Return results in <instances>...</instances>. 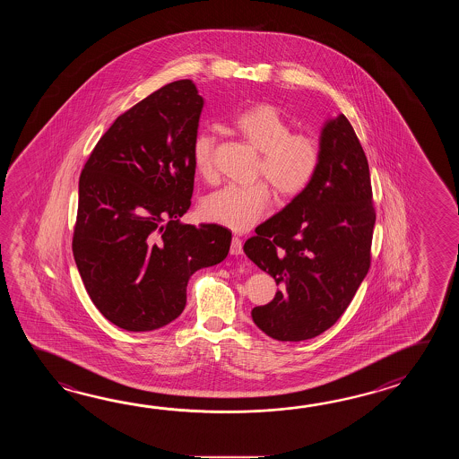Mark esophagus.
Masks as SVG:
<instances>
[{
    "mask_svg": "<svg viewBox=\"0 0 459 459\" xmlns=\"http://www.w3.org/2000/svg\"><path fill=\"white\" fill-rule=\"evenodd\" d=\"M230 253L233 254V255H239V254H243V241H241L238 236H233V239H231Z\"/></svg>",
    "mask_w": 459,
    "mask_h": 459,
    "instance_id": "34e87169",
    "label": "esophagus"
}]
</instances>
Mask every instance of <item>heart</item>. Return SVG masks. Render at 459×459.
Listing matches in <instances>:
<instances>
[{
    "label": "heart",
    "instance_id": "obj_1",
    "mask_svg": "<svg viewBox=\"0 0 459 459\" xmlns=\"http://www.w3.org/2000/svg\"><path fill=\"white\" fill-rule=\"evenodd\" d=\"M236 131L259 152L255 176H263L282 198H292L312 182L320 164V144L307 134H292V125L279 108L259 103L241 111L233 121ZM215 143L202 131L192 144L196 174L205 180L215 177ZM269 186L259 180L251 186H226L205 196L202 215L208 221L233 231H247L267 210Z\"/></svg>",
    "mask_w": 459,
    "mask_h": 459
}]
</instances>
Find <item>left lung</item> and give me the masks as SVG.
<instances>
[{"label":"left lung","instance_id":"1","mask_svg":"<svg viewBox=\"0 0 459 459\" xmlns=\"http://www.w3.org/2000/svg\"><path fill=\"white\" fill-rule=\"evenodd\" d=\"M371 176L344 115L326 119L320 164L289 205L255 228L244 253L281 285L254 323L279 342L310 340L338 322L371 265Z\"/></svg>","mask_w":459,"mask_h":459}]
</instances>
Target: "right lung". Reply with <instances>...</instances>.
I'll use <instances>...</instances> for the list:
<instances>
[{"instance_id":"1","label":"right lung","mask_w":459,"mask_h":459,"mask_svg":"<svg viewBox=\"0 0 459 459\" xmlns=\"http://www.w3.org/2000/svg\"><path fill=\"white\" fill-rule=\"evenodd\" d=\"M202 109L192 80L159 88L117 117L82 170L74 257L91 302L127 332L174 322L190 277L230 253V230L178 220L192 204Z\"/></svg>"}]
</instances>
